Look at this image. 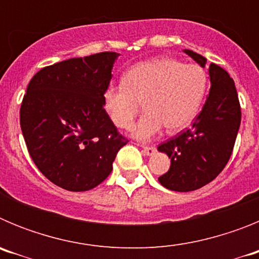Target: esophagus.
<instances>
[{"instance_id":"obj_1","label":"esophagus","mask_w":259,"mask_h":259,"mask_svg":"<svg viewBox=\"0 0 259 259\" xmlns=\"http://www.w3.org/2000/svg\"><path fill=\"white\" fill-rule=\"evenodd\" d=\"M143 152L145 153L146 155H153L157 149H155V146H148V145H143Z\"/></svg>"}]
</instances>
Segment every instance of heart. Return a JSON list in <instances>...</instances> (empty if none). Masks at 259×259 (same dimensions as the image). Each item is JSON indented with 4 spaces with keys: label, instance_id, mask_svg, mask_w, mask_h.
<instances>
[{
    "label": "heart",
    "instance_id": "obj_1",
    "mask_svg": "<svg viewBox=\"0 0 259 259\" xmlns=\"http://www.w3.org/2000/svg\"><path fill=\"white\" fill-rule=\"evenodd\" d=\"M207 76L196 65L172 58H155L132 66L123 84L104 92V107L114 124L131 128L140 102L146 113L134 128V136L150 140L166 125L168 131L183 130L197 115L206 93Z\"/></svg>",
    "mask_w": 259,
    "mask_h": 259
}]
</instances>
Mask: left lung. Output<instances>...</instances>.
Here are the masks:
<instances>
[{
    "instance_id": "1",
    "label": "left lung",
    "mask_w": 259,
    "mask_h": 259,
    "mask_svg": "<svg viewBox=\"0 0 259 259\" xmlns=\"http://www.w3.org/2000/svg\"><path fill=\"white\" fill-rule=\"evenodd\" d=\"M205 67L206 58L184 50ZM210 92L201 113L185 131L158 146L171 159L170 170L158 178L164 188L191 192L209 184L222 172L236 141L241 109L232 77L221 66H209Z\"/></svg>"
}]
</instances>
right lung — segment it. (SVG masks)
<instances>
[{"instance_id": "add662e5", "label": "right lung", "mask_w": 259, "mask_h": 259, "mask_svg": "<svg viewBox=\"0 0 259 259\" xmlns=\"http://www.w3.org/2000/svg\"><path fill=\"white\" fill-rule=\"evenodd\" d=\"M118 56L102 52L58 62L41 68L27 87L20 106L27 149L41 174L66 191L101 184L128 143L102 98Z\"/></svg>"}]
</instances>
